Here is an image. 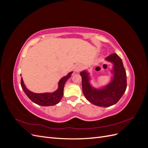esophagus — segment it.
I'll list each match as a JSON object with an SVG mask.
<instances>
[{
	"mask_svg": "<svg viewBox=\"0 0 148 148\" xmlns=\"http://www.w3.org/2000/svg\"><path fill=\"white\" fill-rule=\"evenodd\" d=\"M82 68H83V66L82 64H76L74 66V70L75 71H76V72H79V71L82 69Z\"/></svg>",
	"mask_w": 148,
	"mask_h": 148,
	"instance_id": "1",
	"label": "esophagus"
}]
</instances>
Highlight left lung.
Masks as SVG:
<instances>
[{"label":"left lung","mask_w":148,"mask_h":148,"mask_svg":"<svg viewBox=\"0 0 148 148\" xmlns=\"http://www.w3.org/2000/svg\"><path fill=\"white\" fill-rule=\"evenodd\" d=\"M106 60L113 64V75L111 82L102 88H94L90 83L91 78L87 70L80 72L82 78V89L84 97L94 105L107 107L117 103L126 91L127 74L121 58L117 53H112Z\"/></svg>","instance_id":"left-lung-1"}]
</instances>
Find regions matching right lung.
Instances as JSON below:
<instances>
[{
  "mask_svg": "<svg viewBox=\"0 0 148 148\" xmlns=\"http://www.w3.org/2000/svg\"><path fill=\"white\" fill-rule=\"evenodd\" d=\"M72 73L73 71H71L60 79L58 83V89L53 92L34 93L31 92L26 88L22 78H21V86L26 96L35 104L42 106H54L58 104L63 97L64 85L67 80L71 77Z\"/></svg>",
  "mask_w": 148,
  "mask_h": 148,
  "instance_id": "right-lung-1",
  "label": "right lung"
}]
</instances>
